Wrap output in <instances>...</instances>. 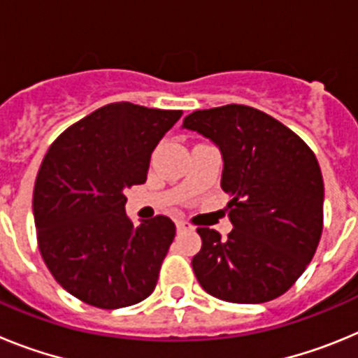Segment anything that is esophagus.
Segmentation results:
<instances>
[{
  "instance_id": "1",
  "label": "esophagus",
  "mask_w": 358,
  "mask_h": 358,
  "mask_svg": "<svg viewBox=\"0 0 358 358\" xmlns=\"http://www.w3.org/2000/svg\"><path fill=\"white\" fill-rule=\"evenodd\" d=\"M176 226H177V231H188V229H194V226H192V224L186 222V220H177Z\"/></svg>"
}]
</instances>
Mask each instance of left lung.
<instances>
[{
    "instance_id": "left-lung-1",
    "label": "left lung",
    "mask_w": 358,
    "mask_h": 358,
    "mask_svg": "<svg viewBox=\"0 0 358 358\" xmlns=\"http://www.w3.org/2000/svg\"><path fill=\"white\" fill-rule=\"evenodd\" d=\"M182 127L220 148V186L233 224L227 238L197 229V281L222 301L276 299L305 273L321 240L324 185L315 154L296 132L249 106L195 110Z\"/></svg>"
}]
</instances>
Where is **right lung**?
Listing matches in <instances>:
<instances>
[{"label": "right lung", "mask_w": 358, "mask_h": 358, "mask_svg": "<svg viewBox=\"0 0 358 358\" xmlns=\"http://www.w3.org/2000/svg\"><path fill=\"white\" fill-rule=\"evenodd\" d=\"M182 110L103 106L48 148L34 188L44 264L64 290L96 308L143 301L176 236L164 215L134 226L123 189L147 181L150 156Z\"/></svg>", "instance_id": "obj_1"}]
</instances>
